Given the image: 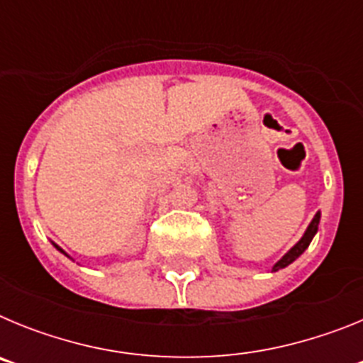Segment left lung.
<instances>
[{"mask_svg": "<svg viewBox=\"0 0 363 363\" xmlns=\"http://www.w3.org/2000/svg\"><path fill=\"white\" fill-rule=\"evenodd\" d=\"M318 223H320V213H316V216L313 218V221H311V223H309V227H307L306 234L301 236L300 242H298L296 245H294L293 249H291V251L287 252V255H285L284 258H281L277 265H274V267H272V271H278V269L287 267V265H289V264H293L294 259H296L298 256L301 255V252L306 251L307 247H309L311 240H313V236H314V234H316V230H318Z\"/></svg>", "mask_w": 363, "mask_h": 363, "instance_id": "obj_1", "label": "left lung"}]
</instances>
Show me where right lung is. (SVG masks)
I'll list each match as a JSON object with an SVG mask.
<instances>
[{"label":"right lung","mask_w":363,"mask_h":363,"mask_svg":"<svg viewBox=\"0 0 363 363\" xmlns=\"http://www.w3.org/2000/svg\"><path fill=\"white\" fill-rule=\"evenodd\" d=\"M54 247H56L57 251H62V252H63V255H67V252H65V251H63V249H60V247H57V245H56V243H54Z\"/></svg>","instance_id":"obj_1"}]
</instances>
